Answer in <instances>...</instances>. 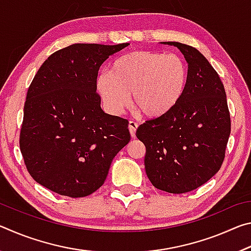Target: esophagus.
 <instances>
[{
	"mask_svg": "<svg viewBox=\"0 0 251 251\" xmlns=\"http://www.w3.org/2000/svg\"><path fill=\"white\" fill-rule=\"evenodd\" d=\"M137 127H138V124L137 123H135V122H129L128 123V129H129V133H130V136L131 137H135V134H136V129H137Z\"/></svg>",
	"mask_w": 251,
	"mask_h": 251,
	"instance_id": "obj_1",
	"label": "esophagus"
}]
</instances>
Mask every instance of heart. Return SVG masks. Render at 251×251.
<instances>
[{
	"instance_id": "heart-1",
	"label": "heart",
	"mask_w": 251,
	"mask_h": 251,
	"mask_svg": "<svg viewBox=\"0 0 251 251\" xmlns=\"http://www.w3.org/2000/svg\"><path fill=\"white\" fill-rule=\"evenodd\" d=\"M188 70L176 54L135 50L118 57L108 73H101L96 88L110 112L118 114L131 104L146 117H159L171 112L184 95Z\"/></svg>"
}]
</instances>
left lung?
<instances>
[{
    "label": "left lung",
    "instance_id": "left-lung-1",
    "mask_svg": "<svg viewBox=\"0 0 251 251\" xmlns=\"http://www.w3.org/2000/svg\"><path fill=\"white\" fill-rule=\"evenodd\" d=\"M179 49L188 63L184 95L171 112L146 121L136 136L146 147L145 169L157 189L192 192L222 167L230 135L226 92L217 72L193 46L164 42Z\"/></svg>",
    "mask_w": 251,
    "mask_h": 251
}]
</instances>
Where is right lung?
Returning a JSON list of instances; mask_svg holds the SVG:
<instances>
[{
	"instance_id": "right-lung-1",
	"label": "right lung",
	"mask_w": 251,
	"mask_h": 251,
	"mask_svg": "<svg viewBox=\"0 0 251 251\" xmlns=\"http://www.w3.org/2000/svg\"><path fill=\"white\" fill-rule=\"evenodd\" d=\"M128 43L73 44L50 55L29 85L20 148L29 175L52 192L85 197L104 184L130 141L128 121L104 113L100 65Z\"/></svg>"
}]
</instances>
